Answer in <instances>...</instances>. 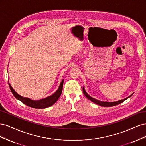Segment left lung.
<instances>
[{
  "label": "left lung",
  "mask_w": 146,
  "mask_h": 146,
  "mask_svg": "<svg viewBox=\"0 0 146 146\" xmlns=\"http://www.w3.org/2000/svg\"><path fill=\"white\" fill-rule=\"evenodd\" d=\"M83 94H85V96L86 97V98L90 100L91 102H94L96 104L102 106V107H113V106H115L116 105L120 104L122 102H123V101H125L126 99H127L128 98H130V97L133 94V93H132L130 96H129V97H127V98L123 99H122V100H120L116 101V102H104V101H100V100H97V99H96L93 98H92V97H91L89 94L87 93L86 91H85V88H84V86L83 87Z\"/></svg>",
  "instance_id": "left-lung-1"
}]
</instances>
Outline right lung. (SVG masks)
<instances>
[{"label": "right lung", "mask_w": 146, "mask_h": 146, "mask_svg": "<svg viewBox=\"0 0 146 146\" xmlns=\"http://www.w3.org/2000/svg\"><path fill=\"white\" fill-rule=\"evenodd\" d=\"M63 82L64 79H63L62 81L61 82L60 86L58 87V89L55 92H54L52 95L47 97L46 98L38 100H34L32 99H30L28 98H24V97L20 96L13 89L12 86L10 85V84L8 82L9 84V86L10 88V90L15 98L19 100L21 102H22L25 105L29 106L30 107L37 108V109H44L47 107H49L50 106L54 105L56 102L57 101L61 96V92H62L63 90Z\"/></svg>", "instance_id": "1"}]
</instances>
